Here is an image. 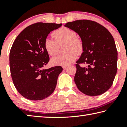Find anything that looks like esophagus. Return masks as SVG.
<instances>
[{
	"label": "esophagus",
	"mask_w": 127,
	"mask_h": 127,
	"mask_svg": "<svg viewBox=\"0 0 127 127\" xmlns=\"http://www.w3.org/2000/svg\"><path fill=\"white\" fill-rule=\"evenodd\" d=\"M67 66H68V65H63V66H62V67H63V69H65V68H66V67H67Z\"/></svg>",
	"instance_id": "34e87169"
}]
</instances>
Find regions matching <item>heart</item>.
<instances>
[{
    "label": "heart",
    "instance_id": "1",
    "mask_svg": "<svg viewBox=\"0 0 127 127\" xmlns=\"http://www.w3.org/2000/svg\"><path fill=\"white\" fill-rule=\"evenodd\" d=\"M52 36L55 40L46 38L45 41V49L48 54L54 57L58 53L59 48L65 45V54L57 56L51 60L54 65H68L76 59L77 55L83 51V44L82 40L76 37V32L66 27H62L54 31Z\"/></svg>",
    "mask_w": 127,
    "mask_h": 127
}]
</instances>
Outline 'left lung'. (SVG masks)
I'll return each instance as SVG.
<instances>
[{
  "label": "left lung",
  "mask_w": 127,
  "mask_h": 127,
  "mask_svg": "<svg viewBox=\"0 0 127 127\" xmlns=\"http://www.w3.org/2000/svg\"><path fill=\"white\" fill-rule=\"evenodd\" d=\"M64 26L78 33L83 44L76 64L77 88L88 96L104 94L112 86L117 72L118 52L113 36L103 26L90 20H77Z\"/></svg>",
  "instance_id": "1"
}]
</instances>
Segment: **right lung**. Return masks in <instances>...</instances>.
Returning a JSON list of instances; mask_svg holds the SVG:
<instances>
[{"instance_id": "add662e5", "label": "right lung", "mask_w": 127, "mask_h": 127, "mask_svg": "<svg viewBox=\"0 0 127 127\" xmlns=\"http://www.w3.org/2000/svg\"><path fill=\"white\" fill-rule=\"evenodd\" d=\"M62 23H34L23 30L14 40L9 53L13 82L18 92L30 100H41L54 91L61 66L42 69L49 61L45 49L47 36Z\"/></svg>"}]
</instances>
